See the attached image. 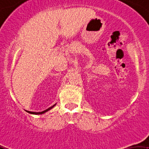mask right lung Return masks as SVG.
<instances>
[{"mask_svg":"<svg viewBox=\"0 0 149 149\" xmlns=\"http://www.w3.org/2000/svg\"><path fill=\"white\" fill-rule=\"evenodd\" d=\"M55 105H56V104H55ZM55 105H54L52 107H51V108H48V109H47V110H44V111H42V112H39V113H36V112H29V113H32V114H42V113H46V112H47L48 111V110H51V109L53 108L54 106Z\"/></svg>","mask_w":149,"mask_h":149,"instance_id":"right-lung-1","label":"right lung"}]
</instances>
